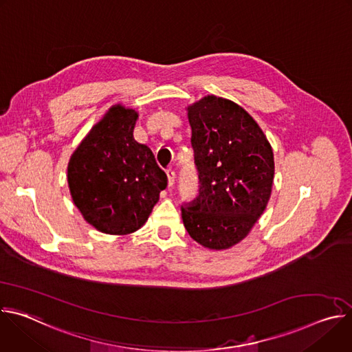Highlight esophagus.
<instances>
[{
  "mask_svg": "<svg viewBox=\"0 0 352 352\" xmlns=\"http://www.w3.org/2000/svg\"><path fill=\"white\" fill-rule=\"evenodd\" d=\"M167 177H168V188H173L174 182H175V171L173 168L167 170Z\"/></svg>",
  "mask_w": 352,
  "mask_h": 352,
  "instance_id": "1",
  "label": "esophagus"
}]
</instances>
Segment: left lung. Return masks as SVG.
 <instances>
[{
    "label": "left lung",
    "instance_id": "8db88e82",
    "mask_svg": "<svg viewBox=\"0 0 352 352\" xmlns=\"http://www.w3.org/2000/svg\"><path fill=\"white\" fill-rule=\"evenodd\" d=\"M199 195L181 208L188 234L209 249L242 241L272 195L274 157L258 125L231 100L205 96L188 107Z\"/></svg>",
    "mask_w": 352,
    "mask_h": 352
}]
</instances>
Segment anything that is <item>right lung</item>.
<instances>
[{
    "instance_id": "add662e5",
    "label": "right lung",
    "mask_w": 352,
    "mask_h": 352,
    "mask_svg": "<svg viewBox=\"0 0 352 352\" xmlns=\"http://www.w3.org/2000/svg\"><path fill=\"white\" fill-rule=\"evenodd\" d=\"M138 113L113 106L76 147L68 163L75 206L96 230L126 235L148 219L167 186L155 155L133 138Z\"/></svg>"
}]
</instances>
